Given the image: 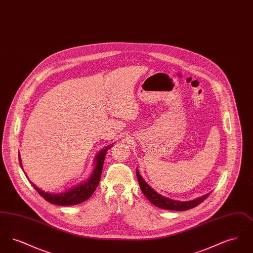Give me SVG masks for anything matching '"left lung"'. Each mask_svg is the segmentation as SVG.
Masks as SVG:
<instances>
[{"instance_id": "left-lung-1", "label": "left lung", "mask_w": 253, "mask_h": 253, "mask_svg": "<svg viewBox=\"0 0 253 253\" xmlns=\"http://www.w3.org/2000/svg\"><path fill=\"white\" fill-rule=\"evenodd\" d=\"M136 176H137V180L139 183L140 189L142 191V193H144L145 196L147 197V199L155 206H157L158 208L164 209V210H169V211H187L190 209H193L194 207L201 204L205 199H207L210 195V193L206 194L204 196H201L195 200L192 201H175L172 199H169L167 197H164L162 195H160L159 193H157L156 191H154L141 177V175L139 174L138 170L136 169Z\"/></svg>"}]
</instances>
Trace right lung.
Returning <instances> with one entry per match:
<instances>
[{
    "label": "right lung",
    "mask_w": 253,
    "mask_h": 253,
    "mask_svg": "<svg viewBox=\"0 0 253 253\" xmlns=\"http://www.w3.org/2000/svg\"><path fill=\"white\" fill-rule=\"evenodd\" d=\"M108 149L109 147L105 148L104 150H101V152H99V154H97L96 157V167H95L92 176L88 179V181L81 184L80 186L74 188L66 193H56V194L45 193V192L42 191L41 189L37 188L31 181H30V183L35 188L37 192L51 204L58 205V206H71V205L80 204L82 202H84L85 200H87L96 191V187L100 181L102 168H103V162H104V158H105ZM19 161L21 164L20 157H19ZM21 167H22V164H21Z\"/></svg>",
    "instance_id": "right-lung-1"
}]
</instances>
